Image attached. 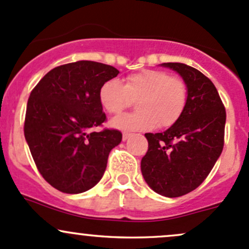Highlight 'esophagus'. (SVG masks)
<instances>
[{
    "mask_svg": "<svg viewBox=\"0 0 249 249\" xmlns=\"http://www.w3.org/2000/svg\"><path fill=\"white\" fill-rule=\"evenodd\" d=\"M130 136H131V133H130V132H124V133H123V141H126L127 138L130 137Z\"/></svg>",
    "mask_w": 249,
    "mask_h": 249,
    "instance_id": "esophagus-1",
    "label": "esophagus"
}]
</instances>
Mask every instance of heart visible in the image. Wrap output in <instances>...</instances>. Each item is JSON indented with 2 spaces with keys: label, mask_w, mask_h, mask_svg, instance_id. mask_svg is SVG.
<instances>
[{
  "label": "heart",
  "mask_w": 249,
  "mask_h": 249,
  "mask_svg": "<svg viewBox=\"0 0 249 249\" xmlns=\"http://www.w3.org/2000/svg\"><path fill=\"white\" fill-rule=\"evenodd\" d=\"M136 100L137 111L114 118L112 126L124 131L169 127L180 119L187 106L186 82L167 71L145 69L125 78L106 81L99 90V101L106 112L119 114Z\"/></svg>",
  "instance_id": "heart-1"
}]
</instances>
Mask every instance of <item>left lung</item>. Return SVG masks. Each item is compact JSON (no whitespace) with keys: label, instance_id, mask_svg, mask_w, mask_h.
Here are the masks:
<instances>
[{"label":"left lung","instance_id":"left-lung-1","mask_svg":"<svg viewBox=\"0 0 249 249\" xmlns=\"http://www.w3.org/2000/svg\"><path fill=\"white\" fill-rule=\"evenodd\" d=\"M181 75L188 89L181 118L164 132L145 133L148 151L141 161L146 184L175 198L196 190L213 168L224 145L226 108L203 72L182 63H163Z\"/></svg>","mask_w":249,"mask_h":249}]
</instances>
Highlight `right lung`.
Segmentation results:
<instances>
[{"label":"right lung","instance_id":"right-lung-1","mask_svg":"<svg viewBox=\"0 0 249 249\" xmlns=\"http://www.w3.org/2000/svg\"><path fill=\"white\" fill-rule=\"evenodd\" d=\"M119 71L112 65L78 61L50 70L31 91L23 132L41 177L64 193L85 192L103 178L108 154L122 132L104 129L99 90Z\"/></svg>","mask_w":249,"mask_h":249}]
</instances>
